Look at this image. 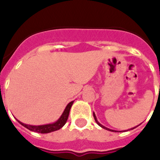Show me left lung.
<instances>
[{
  "label": "left lung",
  "instance_id": "1",
  "mask_svg": "<svg viewBox=\"0 0 160 160\" xmlns=\"http://www.w3.org/2000/svg\"><path fill=\"white\" fill-rule=\"evenodd\" d=\"M93 115H94V118H95V122H96V123H97L98 124V125H100V127H102L103 129H107V130H109V131H112V132H116L115 131V130H113V129H108V128H106V127H105V126H103L102 124H100V123H99V121H98L97 120V119H96V116H95V113H93ZM134 128H136V127H134ZM134 128H132V129H134ZM123 131H125V130H123ZM127 131H128V130H127ZM119 132H122V131H119Z\"/></svg>",
  "mask_w": 160,
  "mask_h": 160
}]
</instances>
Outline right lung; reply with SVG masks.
Instances as JSON below:
<instances>
[{
  "instance_id": "add662e5",
  "label": "right lung",
  "mask_w": 160,
  "mask_h": 160,
  "mask_svg": "<svg viewBox=\"0 0 160 160\" xmlns=\"http://www.w3.org/2000/svg\"><path fill=\"white\" fill-rule=\"evenodd\" d=\"M74 101H71L67 105V106L65 107V110L63 112V114H61V116L60 117V119H58L57 121L55 122V123H52V124H44V125H37V126H35V125H29V124H26L21 123V121H19L17 119V121L23 125L24 127H26V129H28L29 130L34 132H37V133H41V134H47V133H51V132L55 131V130H58V129H61L64 125L65 124L66 121H67L68 117H69V114H70V108L72 106Z\"/></svg>"
}]
</instances>
